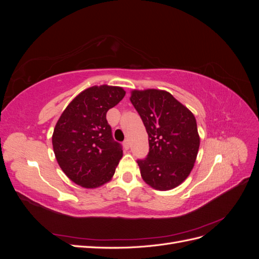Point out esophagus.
I'll return each instance as SVG.
<instances>
[{
	"mask_svg": "<svg viewBox=\"0 0 259 259\" xmlns=\"http://www.w3.org/2000/svg\"><path fill=\"white\" fill-rule=\"evenodd\" d=\"M123 146L125 149H128L130 148V140L128 139H125L124 143H123Z\"/></svg>",
	"mask_w": 259,
	"mask_h": 259,
	"instance_id": "obj_1",
	"label": "esophagus"
}]
</instances>
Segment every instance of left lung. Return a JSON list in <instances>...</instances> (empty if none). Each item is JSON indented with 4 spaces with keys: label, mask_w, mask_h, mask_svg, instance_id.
Listing matches in <instances>:
<instances>
[{
    "label": "left lung",
    "mask_w": 259,
    "mask_h": 259,
    "mask_svg": "<svg viewBox=\"0 0 259 259\" xmlns=\"http://www.w3.org/2000/svg\"><path fill=\"white\" fill-rule=\"evenodd\" d=\"M131 101L149 136V153L138 160L145 183L153 189H174L189 176L200 147L193 113L166 91L131 92Z\"/></svg>",
    "instance_id": "left-lung-1"
}]
</instances>
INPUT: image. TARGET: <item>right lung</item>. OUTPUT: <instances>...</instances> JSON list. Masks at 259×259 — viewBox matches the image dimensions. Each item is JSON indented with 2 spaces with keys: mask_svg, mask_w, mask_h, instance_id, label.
<instances>
[{
  "mask_svg": "<svg viewBox=\"0 0 259 259\" xmlns=\"http://www.w3.org/2000/svg\"><path fill=\"white\" fill-rule=\"evenodd\" d=\"M125 96L120 86H92L81 92L61 113L52 143L56 160L69 179L86 189L111 180L123 156L112 138L106 114Z\"/></svg>",
  "mask_w": 259,
  "mask_h": 259,
  "instance_id": "right-lung-1",
  "label": "right lung"
}]
</instances>
